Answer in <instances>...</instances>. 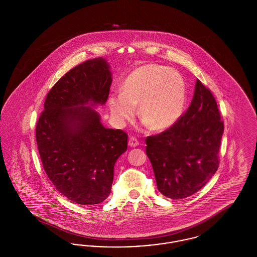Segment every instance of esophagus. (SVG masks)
<instances>
[{
    "mask_svg": "<svg viewBox=\"0 0 257 257\" xmlns=\"http://www.w3.org/2000/svg\"><path fill=\"white\" fill-rule=\"evenodd\" d=\"M128 145H129V147H136L139 146V141L134 138V137H131L130 139H129V142H128Z\"/></svg>",
    "mask_w": 257,
    "mask_h": 257,
    "instance_id": "1",
    "label": "esophagus"
}]
</instances>
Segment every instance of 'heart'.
I'll use <instances>...</instances> for the list:
<instances>
[{"label": "heart", "instance_id": "obj_1", "mask_svg": "<svg viewBox=\"0 0 257 257\" xmlns=\"http://www.w3.org/2000/svg\"><path fill=\"white\" fill-rule=\"evenodd\" d=\"M121 93L110 94L108 105L118 125L133 117L137 105L141 119L153 131L172 127L183 114L187 88L178 71L158 64L135 68L121 84Z\"/></svg>", "mask_w": 257, "mask_h": 257}]
</instances>
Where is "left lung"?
Wrapping results in <instances>:
<instances>
[{
  "label": "left lung",
  "instance_id": "left-lung-1",
  "mask_svg": "<svg viewBox=\"0 0 257 257\" xmlns=\"http://www.w3.org/2000/svg\"><path fill=\"white\" fill-rule=\"evenodd\" d=\"M223 129L215 97L197 79L191 105L180 119L146 140L161 194L181 199L205 186L219 168Z\"/></svg>",
  "mask_w": 257,
  "mask_h": 257
}]
</instances>
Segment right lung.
I'll return each instance as SVG.
<instances>
[{
    "instance_id": "add662e5",
    "label": "right lung",
    "mask_w": 257,
    "mask_h": 257,
    "mask_svg": "<svg viewBox=\"0 0 257 257\" xmlns=\"http://www.w3.org/2000/svg\"><path fill=\"white\" fill-rule=\"evenodd\" d=\"M111 81L103 58L77 65L50 89L37 123L44 171L78 204H98L110 196L114 164L127 149V134L105 128L93 109L107 102Z\"/></svg>"
}]
</instances>
